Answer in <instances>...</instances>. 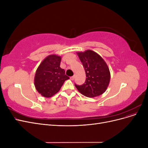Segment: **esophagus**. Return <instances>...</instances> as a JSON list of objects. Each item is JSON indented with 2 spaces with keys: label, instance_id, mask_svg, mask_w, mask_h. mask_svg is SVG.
<instances>
[{
  "label": "esophagus",
  "instance_id": "obj_1",
  "mask_svg": "<svg viewBox=\"0 0 148 148\" xmlns=\"http://www.w3.org/2000/svg\"><path fill=\"white\" fill-rule=\"evenodd\" d=\"M74 79H75V75L73 76V77H70V79H71V80H73Z\"/></svg>",
  "mask_w": 148,
  "mask_h": 148
}]
</instances>
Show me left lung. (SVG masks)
Masks as SVG:
<instances>
[{
	"label": "left lung",
	"mask_w": 148,
	"mask_h": 148,
	"mask_svg": "<svg viewBox=\"0 0 148 148\" xmlns=\"http://www.w3.org/2000/svg\"><path fill=\"white\" fill-rule=\"evenodd\" d=\"M86 72V81L81 86L75 84L78 91L88 97H95L104 93L108 87L110 73L106 62L96 52L86 50L77 52Z\"/></svg>",
	"instance_id": "1"
}]
</instances>
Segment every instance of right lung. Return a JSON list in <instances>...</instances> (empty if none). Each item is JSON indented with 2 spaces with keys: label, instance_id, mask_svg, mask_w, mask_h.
Wrapping results in <instances>:
<instances>
[{
  "label": "right lung",
  "instance_id": "1",
  "mask_svg": "<svg viewBox=\"0 0 148 148\" xmlns=\"http://www.w3.org/2000/svg\"><path fill=\"white\" fill-rule=\"evenodd\" d=\"M61 56L49 55L44 59L36 71L34 84L42 96L51 97L59 91L65 80L69 77L60 68Z\"/></svg>",
  "mask_w": 148,
  "mask_h": 148
}]
</instances>
